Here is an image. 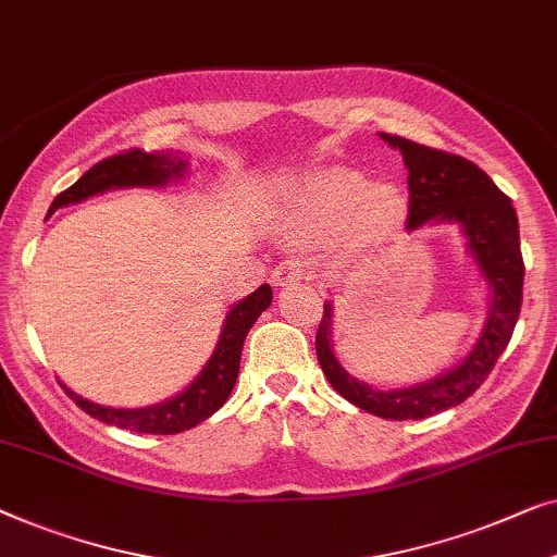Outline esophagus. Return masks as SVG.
Returning a JSON list of instances; mask_svg holds the SVG:
<instances>
[{
	"instance_id": "1",
	"label": "esophagus",
	"mask_w": 557,
	"mask_h": 557,
	"mask_svg": "<svg viewBox=\"0 0 557 557\" xmlns=\"http://www.w3.org/2000/svg\"><path fill=\"white\" fill-rule=\"evenodd\" d=\"M305 277L302 264L297 260H282L275 270H272V285L275 287H289L295 282H300Z\"/></svg>"
}]
</instances>
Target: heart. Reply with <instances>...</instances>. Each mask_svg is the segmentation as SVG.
<instances>
[{"instance_id":"heart-1","label":"heart","mask_w":557,"mask_h":557,"mask_svg":"<svg viewBox=\"0 0 557 557\" xmlns=\"http://www.w3.org/2000/svg\"><path fill=\"white\" fill-rule=\"evenodd\" d=\"M406 203L396 186L371 184L358 171H331L310 184L295 211L293 234L315 242L348 230L358 247H373L404 226Z\"/></svg>"}]
</instances>
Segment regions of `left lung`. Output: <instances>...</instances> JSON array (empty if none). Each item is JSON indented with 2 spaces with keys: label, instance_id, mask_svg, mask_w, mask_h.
I'll use <instances>...</instances> for the list:
<instances>
[{
  "label": "left lung",
  "instance_id": "left-lung-1",
  "mask_svg": "<svg viewBox=\"0 0 557 557\" xmlns=\"http://www.w3.org/2000/svg\"><path fill=\"white\" fill-rule=\"evenodd\" d=\"M391 148L401 151L409 169V219L406 230L426 222H459L465 226L476 264L492 287L487 325L469 356L438 379L401 391H373L343 371L331 350V305L323 308L318 325L315 354L325 379L343 398L381 419H424L451 409L487 381L503 356L520 318L524 262L520 252V226L507 194L495 186L472 161L457 153L438 151L409 138L379 133Z\"/></svg>",
  "mask_w": 557,
  "mask_h": 557
}]
</instances>
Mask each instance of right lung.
Returning <instances> with one entry per match:
<instances>
[{
	"mask_svg": "<svg viewBox=\"0 0 557 557\" xmlns=\"http://www.w3.org/2000/svg\"><path fill=\"white\" fill-rule=\"evenodd\" d=\"M186 171V161L182 153H146L144 148H128L108 159L98 161L96 166L77 178L73 186L60 191L54 197L50 214L58 207L65 203L83 201L92 197V194L119 189V186H161L171 182V178L182 176ZM272 302V287L260 285L252 295L234 305L230 315L224 320L222 338L216 343V350L211 354L209 363L203 371L191 381V386L182 391V394L171 398V401L148 406V409H106L92 401H85L73 391L65 388V394L81 406L85 413L92 419L103 421V424H113L121 429H131V432L140 434H178L186 429L197 426L199 421L209 419L211 413L219 411L230 398L234 383H237L239 373V358L242 346L249 327L255 320L270 308Z\"/></svg>",
	"mask_w": 557,
	"mask_h": 557,
	"instance_id": "right-lung-1",
	"label": "right lung"
}]
</instances>
